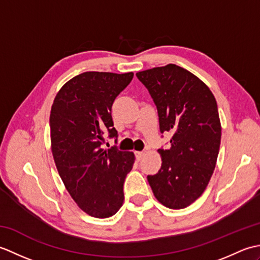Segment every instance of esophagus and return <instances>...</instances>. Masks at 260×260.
<instances>
[{
    "label": "esophagus",
    "mask_w": 260,
    "mask_h": 260,
    "mask_svg": "<svg viewBox=\"0 0 260 260\" xmlns=\"http://www.w3.org/2000/svg\"><path fill=\"white\" fill-rule=\"evenodd\" d=\"M135 156L137 161H141L143 156H144V152H135Z\"/></svg>",
    "instance_id": "1"
}]
</instances>
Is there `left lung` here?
Masks as SVG:
<instances>
[{
	"label": "left lung",
	"mask_w": 260,
	"mask_h": 260,
	"mask_svg": "<svg viewBox=\"0 0 260 260\" xmlns=\"http://www.w3.org/2000/svg\"><path fill=\"white\" fill-rule=\"evenodd\" d=\"M136 76L156 105L161 133L172 134L170 148L158 150L161 169L147 181L163 206L186 208L206 190L217 163L221 141L217 102L202 80L173 63Z\"/></svg>",
	"instance_id": "left-lung-1"
}]
</instances>
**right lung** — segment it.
<instances>
[{
  "label": "right lung",
  "mask_w": 260,
  "mask_h": 260,
  "mask_svg": "<svg viewBox=\"0 0 260 260\" xmlns=\"http://www.w3.org/2000/svg\"><path fill=\"white\" fill-rule=\"evenodd\" d=\"M133 73L87 71L61 87L50 113L51 151L66 189L82 211L109 218L124 202L125 178L133 152L104 150V134L117 137L113 103L133 79Z\"/></svg>",
  "instance_id": "add662e5"
}]
</instances>
